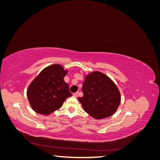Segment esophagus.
I'll use <instances>...</instances> for the list:
<instances>
[{
	"mask_svg": "<svg viewBox=\"0 0 160 160\" xmlns=\"http://www.w3.org/2000/svg\"><path fill=\"white\" fill-rule=\"evenodd\" d=\"M78 94H79L78 92H76V93H73V96H74V97H75V98H77V97L78 96Z\"/></svg>",
	"mask_w": 160,
	"mask_h": 160,
	"instance_id": "34e87169",
	"label": "esophagus"
}]
</instances>
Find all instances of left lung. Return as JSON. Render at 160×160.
I'll return each mask as SVG.
<instances>
[{
    "label": "left lung",
    "mask_w": 160,
    "mask_h": 160,
    "mask_svg": "<svg viewBox=\"0 0 160 160\" xmlns=\"http://www.w3.org/2000/svg\"><path fill=\"white\" fill-rule=\"evenodd\" d=\"M83 96L78 98L83 109L96 119L109 118L115 113L121 102L118 87L99 71L87 75L82 86Z\"/></svg>",
    "instance_id": "1"
}]
</instances>
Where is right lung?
<instances>
[{
  "mask_svg": "<svg viewBox=\"0 0 160 160\" xmlns=\"http://www.w3.org/2000/svg\"><path fill=\"white\" fill-rule=\"evenodd\" d=\"M67 71L59 64L46 67L28 86L27 95L36 113L47 115L62 107L67 98L72 96L64 81Z\"/></svg>",
  "mask_w": 160,
  "mask_h": 160,
  "instance_id": "1",
  "label": "right lung"
}]
</instances>
